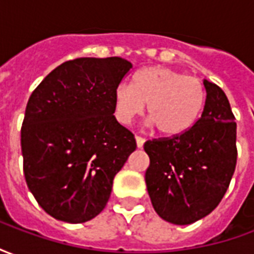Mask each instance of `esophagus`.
I'll return each mask as SVG.
<instances>
[{
	"instance_id": "esophagus-1",
	"label": "esophagus",
	"mask_w": 254,
	"mask_h": 254,
	"mask_svg": "<svg viewBox=\"0 0 254 254\" xmlns=\"http://www.w3.org/2000/svg\"><path fill=\"white\" fill-rule=\"evenodd\" d=\"M144 141H145V140H144L141 136H136V144H137V148H141V147H143Z\"/></svg>"
}]
</instances>
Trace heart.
<instances>
[{"label": "heart", "mask_w": 254, "mask_h": 254, "mask_svg": "<svg viewBox=\"0 0 254 254\" xmlns=\"http://www.w3.org/2000/svg\"><path fill=\"white\" fill-rule=\"evenodd\" d=\"M147 103L149 124L167 136L189 130L205 103V89L196 77L169 67H145L133 76L132 85L121 83L113 94L114 116L129 125Z\"/></svg>", "instance_id": "heart-1"}]
</instances>
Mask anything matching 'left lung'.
<instances>
[{
    "mask_svg": "<svg viewBox=\"0 0 254 254\" xmlns=\"http://www.w3.org/2000/svg\"><path fill=\"white\" fill-rule=\"evenodd\" d=\"M201 117L181 134L148 140L145 184L154 209L173 224H190L218 207L237 165V124L220 87L204 80Z\"/></svg>",
    "mask_w": 254,
    "mask_h": 254,
    "instance_id": "obj_1",
    "label": "left lung"
}]
</instances>
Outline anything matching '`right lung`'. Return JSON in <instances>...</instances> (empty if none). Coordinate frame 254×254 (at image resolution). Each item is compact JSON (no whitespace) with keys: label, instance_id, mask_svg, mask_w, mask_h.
Returning <instances> with one entry per match:
<instances>
[{"label":"right lung","instance_id":"right-lung-1","mask_svg":"<svg viewBox=\"0 0 254 254\" xmlns=\"http://www.w3.org/2000/svg\"><path fill=\"white\" fill-rule=\"evenodd\" d=\"M132 64L121 57L76 58L31 94L21 127L27 187L50 216L83 223L99 215L113 180L136 149L117 121L113 94Z\"/></svg>","mask_w":254,"mask_h":254}]
</instances>
